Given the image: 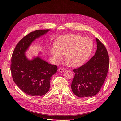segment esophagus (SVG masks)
I'll return each mask as SVG.
<instances>
[{"mask_svg":"<svg viewBox=\"0 0 121 121\" xmlns=\"http://www.w3.org/2000/svg\"><path fill=\"white\" fill-rule=\"evenodd\" d=\"M64 70H65V69H64V68H60L58 69V71L60 73L63 72L64 71Z\"/></svg>","mask_w":121,"mask_h":121,"instance_id":"obj_1","label":"esophagus"}]
</instances>
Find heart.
Here are the masks:
<instances>
[{
	"mask_svg": "<svg viewBox=\"0 0 121 121\" xmlns=\"http://www.w3.org/2000/svg\"><path fill=\"white\" fill-rule=\"evenodd\" d=\"M92 48V43L89 38L73 34L61 37L50 52L56 63L65 55L66 62L72 66L78 67L87 60Z\"/></svg>",
	"mask_w": 121,
	"mask_h": 121,
	"instance_id": "1",
	"label": "heart"
}]
</instances>
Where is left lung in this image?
<instances>
[{"label":"left lung","instance_id":"8db88e82","mask_svg":"<svg viewBox=\"0 0 121 121\" xmlns=\"http://www.w3.org/2000/svg\"><path fill=\"white\" fill-rule=\"evenodd\" d=\"M95 55L80 67L73 69L75 73L71 84L73 92L80 98L92 97L100 91L107 77L109 57L107 49L96 38Z\"/></svg>","mask_w":121,"mask_h":121}]
</instances>
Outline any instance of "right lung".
I'll return each mask as SVG.
<instances>
[{"mask_svg":"<svg viewBox=\"0 0 121 121\" xmlns=\"http://www.w3.org/2000/svg\"><path fill=\"white\" fill-rule=\"evenodd\" d=\"M50 30H38L25 36L16 46L11 57L10 70L13 80L24 93L32 96H43L50 89L52 76L57 67L40 57L28 60L25 52L31 43Z\"/></svg>","mask_w":121,"mask_h":121,"instance_id":"right-lung-1","label":"right lung"}]
</instances>
